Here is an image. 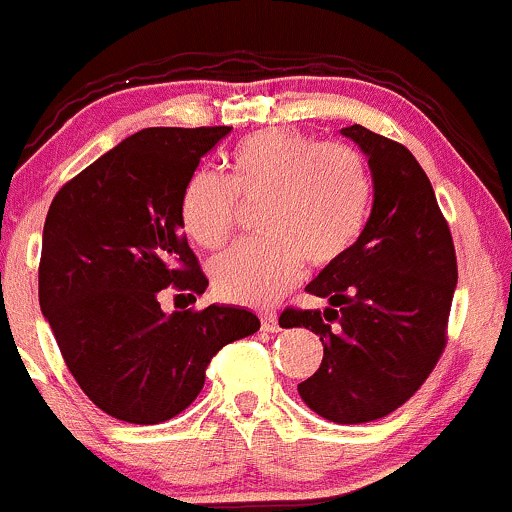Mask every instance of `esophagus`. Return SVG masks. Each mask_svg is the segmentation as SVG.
<instances>
[{
	"instance_id": "34e87169",
	"label": "esophagus",
	"mask_w": 512,
	"mask_h": 512,
	"mask_svg": "<svg viewBox=\"0 0 512 512\" xmlns=\"http://www.w3.org/2000/svg\"><path fill=\"white\" fill-rule=\"evenodd\" d=\"M262 330H265V333H277L279 318L274 316V313H265V316H262Z\"/></svg>"
}]
</instances>
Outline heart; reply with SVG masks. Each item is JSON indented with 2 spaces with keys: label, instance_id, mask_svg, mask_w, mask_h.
<instances>
[{
  "label": "heart",
  "instance_id": "heart-1",
  "mask_svg": "<svg viewBox=\"0 0 512 512\" xmlns=\"http://www.w3.org/2000/svg\"><path fill=\"white\" fill-rule=\"evenodd\" d=\"M260 204L257 230L211 262L218 294L245 306H269L301 279L303 262L328 267L362 233L372 177L357 150L318 143L299 131H262L230 153V174L199 170L184 184L179 218L201 247H218L238 221L240 204Z\"/></svg>",
  "mask_w": 512,
  "mask_h": 512
}]
</instances>
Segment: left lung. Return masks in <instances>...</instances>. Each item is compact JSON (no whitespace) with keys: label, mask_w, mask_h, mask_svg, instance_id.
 I'll return each mask as SVG.
<instances>
[{"label":"left lung","mask_w":512,"mask_h":512,"mask_svg":"<svg viewBox=\"0 0 512 512\" xmlns=\"http://www.w3.org/2000/svg\"><path fill=\"white\" fill-rule=\"evenodd\" d=\"M367 155L374 204L357 243L320 269L308 294L323 311L286 308L284 328H308L323 342V362L299 396L340 425L379 420L423 386L445 350L457 255L428 174L396 140L342 128Z\"/></svg>","instance_id":"1"}]
</instances>
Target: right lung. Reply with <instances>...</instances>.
I'll use <instances>...</instances> for the list:
<instances>
[{
  "mask_svg": "<svg viewBox=\"0 0 512 512\" xmlns=\"http://www.w3.org/2000/svg\"><path fill=\"white\" fill-rule=\"evenodd\" d=\"M230 133L143 128L55 194L43 226L38 301L80 389L111 418L165 423L204 389L211 357L260 330L243 306L160 308L174 284L209 279L182 233L179 199L199 160Z\"/></svg>",
  "mask_w": 512,
  "mask_h": 512,
  "instance_id": "1",
  "label": "right lung"
}]
</instances>
